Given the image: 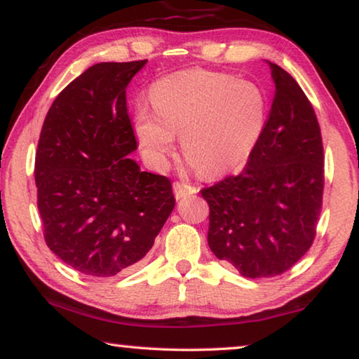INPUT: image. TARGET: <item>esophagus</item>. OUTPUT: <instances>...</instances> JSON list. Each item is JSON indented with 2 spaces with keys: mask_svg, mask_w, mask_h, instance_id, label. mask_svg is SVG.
Segmentation results:
<instances>
[{
  "mask_svg": "<svg viewBox=\"0 0 359 359\" xmlns=\"http://www.w3.org/2000/svg\"><path fill=\"white\" fill-rule=\"evenodd\" d=\"M172 188H174L175 198H177V199L185 198V196H188V194H193V193L198 191V188H194V187L188 185V184H184V182H174Z\"/></svg>",
  "mask_w": 359,
  "mask_h": 359,
  "instance_id": "34e87169",
  "label": "esophagus"
}]
</instances>
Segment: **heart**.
I'll use <instances>...</instances> for the list:
<instances>
[{"mask_svg": "<svg viewBox=\"0 0 359 359\" xmlns=\"http://www.w3.org/2000/svg\"><path fill=\"white\" fill-rule=\"evenodd\" d=\"M154 111L136 109L135 130L151 165L161 169L180 136L182 154L205 177L244 165L266 123V98L257 85L208 69H188L158 81Z\"/></svg>", "mask_w": 359, "mask_h": 359, "instance_id": "heart-1", "label": "heart"}]
</instances>
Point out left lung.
Listing matches in <instances>:
<instances>
[{"label": "left lung", "instance_id": "left-lung-1", "mask_svg": "<svg viewBox=\"0 0 359 359\" xmlns=\"http://www.w3.org/2000/svg\"><path fill=\"white\" fill-rule=\"evenodd\" d=\"M274 100L245 168L201 194L210 250L248 278L287 272L313 244L323 205L325 154L311 101L271 63Z\"/></svg>", "mask_w": 359, "mask_h": 359}]
</instances>
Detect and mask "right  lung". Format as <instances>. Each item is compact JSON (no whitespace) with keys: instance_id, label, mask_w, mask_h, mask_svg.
Masks as SVG:
<instances>
[{"instance_id":"obj_1","label":"right lung","mask_w":359,"mask_h":359,"mask_svg":"<svg viewBox=\"0 0 359 359\" xmlns=\"http://www.w3.org/2000/svg\"><path fill=\"white\" fill-rule=\"evenodd\" d=\"M147 60L98 63L46 115L34 160L47 247L90 277L131 271L174 209L171 180L141 171L126 87Z\"/></svg>"}]
</instances>
